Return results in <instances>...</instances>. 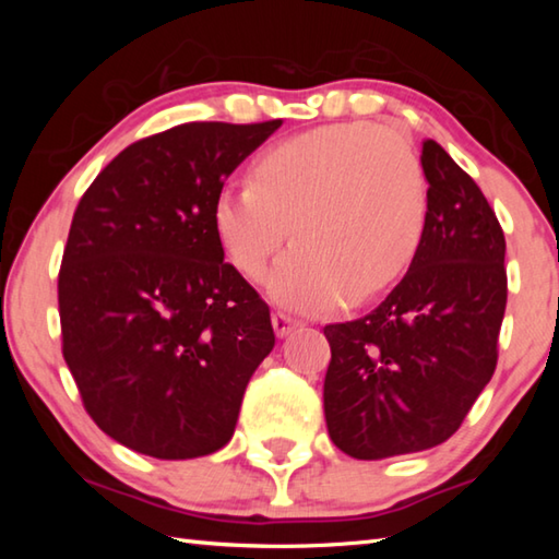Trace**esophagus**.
I'll return each mask as SVG.
<instances>
[{
  "instance_id": "34e87169",
  "label": "esophagus",
  "mask_w": 559,
  "mask_h": 559,
  "mask_svg": "<svg viewBox=\"0 0 559 559\" xmlns=\"http://www.w3.org/2000/svg\"><path fill=\"white\" fill-rule=\"evenodd\" d=\"M271 323H273V330H276V335H278V337H286V335H290L293 330H296V328L300 325L296 318H290V316H286V313H273Z\"/></svg>"
}]
</instances>
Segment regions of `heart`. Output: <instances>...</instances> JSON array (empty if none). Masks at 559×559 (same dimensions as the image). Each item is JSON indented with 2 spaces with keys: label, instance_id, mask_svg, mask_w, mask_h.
Masks as SVG:
<instances>
[{
  "label": "heart",
  "instance_id": "heart-1",
  "mask_svg": "<svg viewBox=\"0 0 559 559\" xmlns=\"http://www.w3.org/2000/svg\"><path fill=\"white\" fill-rule=\"evenodd\" d=\"M427 175L400 132L337 122L273 145L253 182L226 185L214 204L216 236L243 276L269 278L273 300L328 313L372 300L409 269L427 224Z\"/></svg>",
  "mask_w": 559,
  "mask_h": 559
}]
</instances>
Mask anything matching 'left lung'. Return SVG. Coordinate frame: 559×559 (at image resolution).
Returning a JSON list of instances; mask_svg holds the SVG:
<instances>
[{
  "label": "left lung",
  "instance_id": "1",
  "mask_svg": "<svg viewBox=\"0 0 559 559\" xmlns=\"http://www.w3.org/2000/svg\"><path fill=\"white\" fill-rule=\"evenodd\" d=\"M427 224L406 276L372 313L325 325L323 406L340 451L380 461L447 441L493 377L506 236L478 185L421 143Z\"/></svg>",
  "mask_w": 559,
  "mask_h": 559
}]
</instances>
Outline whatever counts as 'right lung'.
Instances as JSON below:
<instances>
[{"mask_svg": "<svg viewBox=\"0 0 559 559\" xmlns=\"http://www.w3.org/2000/svg\"><path fill=\"white\" fill-rule=\"evenodd\" d=\"M281 128L185 122L132 143L73 214L59 273L66 365L91 419L145 456L231 441L276 335L216 236L224 179Z\"/></svg>", "mask_w": 559, "mask_h": 559, "instance_id": "right-lung-1", "label": "right lung"}]
</instances>
